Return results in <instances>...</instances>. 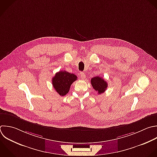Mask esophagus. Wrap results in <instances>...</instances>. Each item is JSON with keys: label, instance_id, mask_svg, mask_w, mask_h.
I'll list each match as a JSON object with an SVG mask.
<instances>
[{"label": "esophagus", "instance_id": "esophagus-1", "mask_svg": "<svg viewBox=\"0 0 157 157\" xmlns=\"http://www.w3.org/2000/svg\"><path fill=\"white\" fill-rule=\"evenodd\" d=\"M80 77H81V78L82 79H85V73H83V72H80Z\"/></svg>", "mask_w": 157, "mask_h": 157}]
</instances>
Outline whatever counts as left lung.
Segmentation results:
<instances>
[{"label":"left lung","mask_w":157,"mask_h":157,"mask_svg":"<svg viewBox=\"0 0 157 157\" xmlns=\"http://www.w3.org/2000/svg\"><path fill=\"white\" fill-rule=\"evenodd\" d=\"M91 83L94 90L98 91V94L104 93L106 90L108 86L107 82L99 76L92 78L91 79Z\"/></svg>","instance_id":"1"}]
</instances>
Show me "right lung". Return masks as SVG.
Listing matches in <instances>:
<instances>
[{
	"instance_id": "1",
	"label": "right lung",
	"mask_w": 157,
	"mask_h": 157,
	"mask_svg": "<svg viewBox=\"0 0 157 157\" xmlns=\"http://www.w3.org/2000/svg\"><path fill=\"white\" fill-rule=\"evenodd\" d=\"M77 78V77L75 74L61 71L57 72L53 77V86L61 96H63L68 93L71 85Z\"/></svg>"
}]
</instances>
